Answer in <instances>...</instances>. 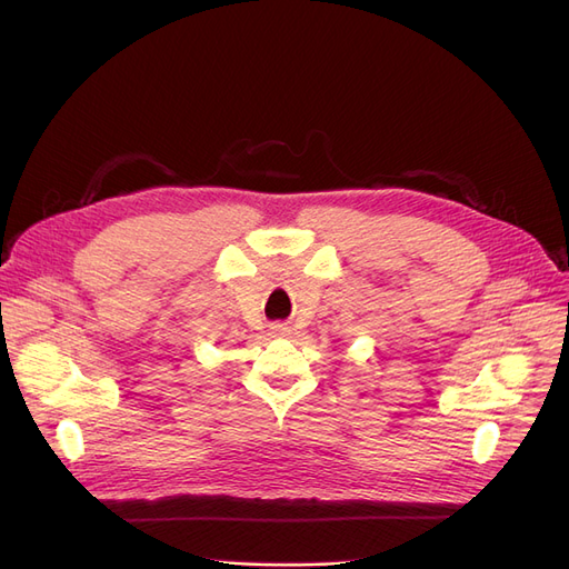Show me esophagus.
I'll return each mask as SVG.
<instances>
[{
  "label": "esophagus",
  "instance_id": "34e87169",
  "mask_svg": "<svg viewBox=\"0 0 569 569\" xmlns=\"http://www.w3.org/2000/svg\"><path fill=\"white\" fill-rule=\"evenodd\" d=\"M274 332H282V325H274Z\"/></svg>",
  "mask_w": 569,
  "mask_h": 569
}]
</instances>
